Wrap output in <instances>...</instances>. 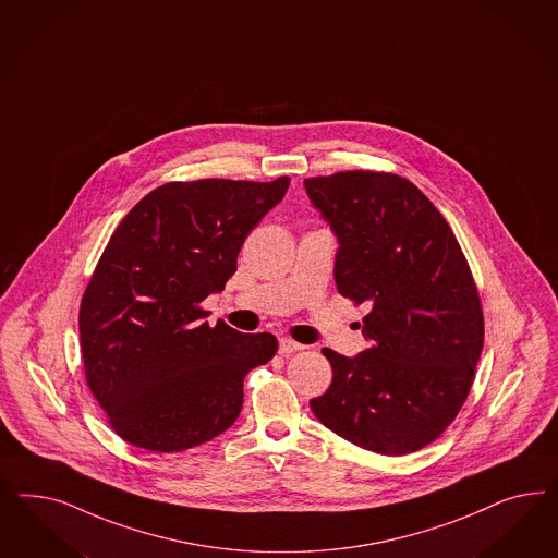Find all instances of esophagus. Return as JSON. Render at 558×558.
<instances>
[{"label":"esophagus","mask_w":558,"mask_h":558,"mask_svg":"<svg viewBox=\"0 0 558 558\" xmlns=\"http://www.w3.org/2000/svg\"><path fill=\"white\" fill-rule=\"evenodd\" d=\"M304 350L303 343H299V341H294V339L280 338V348H278V352L282 355L294 354V352H301Z\"/></svg>","instance_id":"34e87169"}]
</instances>
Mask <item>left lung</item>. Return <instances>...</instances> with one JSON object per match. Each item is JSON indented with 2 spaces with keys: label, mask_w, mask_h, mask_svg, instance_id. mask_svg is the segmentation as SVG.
<instances>
[{
  "label": "left lung",
  "mask_w": 558,
  "mask_h": 558,
  "mask_svg": "<svg viewBox=\"0 0 558 558\" xmlns=\"http://www.w3.org/2000/svg\"><path fill=\"white\" fill-rule=\"evenodd\" d=\"M304 187L338 236L339 294L371 306V348L355 357L323 348L333 380L311 409L364 450H422L454 422L483 350L469 262L438 208L397 173L339 171Z\"/></svg>",
  "instance_id": "obj_1"
}]
</instances>
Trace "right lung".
<instances>
[{
  "label": "right lung",
  "mask_w": 558,
  "mask_h": 558,
  "mask_svg": "<svg viewBox=\"0 0 558 558\" xmlns=\"http://www.w3.org/2000/svg\"><path fill=\"white\" fill-rule=\"evenodd\" d=\"M288 184L169 182L120 220L85 288L80 338L87 387L124 441L182 452L235 423L243 378L278 341L210 327L201 303L235 274L245 236Z\"/></svg>",
  "instance_id": "1"
}]
</instances>
